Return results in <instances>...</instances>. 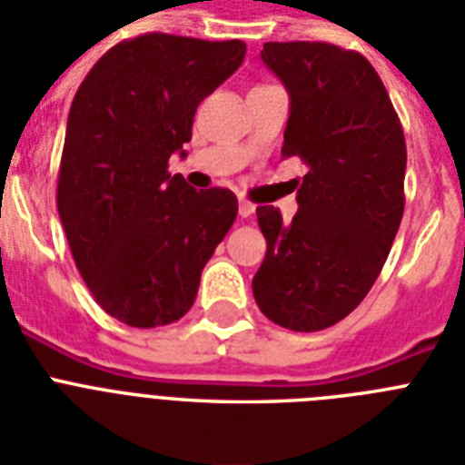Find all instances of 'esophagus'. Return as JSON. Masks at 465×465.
I'll return each instance as SVG.
<instances>
[{"label":"esophagus","instance_id":"1","mask_svg":"<svg viewBox=\"0 0 465 465\" xmlns=\"http://www.w3.org/2000/svg\"><path fill=\"white\" fill-rule=\"evenodd\" d=\"M237 211H240V215H242V218H250V215L254 213V203L247 202V199H240V206H237Z\"/></svg>","mask_w":465,"mask_h":465}]
</instances>
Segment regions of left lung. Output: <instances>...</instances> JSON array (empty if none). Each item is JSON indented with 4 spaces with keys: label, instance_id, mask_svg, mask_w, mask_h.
<instances>
[{
    "label": "left lung",
    "instance_id": "1",
    "mask_svg": "<svg viewBox=\"0 0 465 465\" xmlns=\"http://www.w3.org/2000/svg\"><path fill=\"white\" fill-rule=\"evenodd\" d=\"M263 64L291 93L283 158H300L291 223L259 206L266 256L252 281L259 310L291 331H322L358 307L399 232L406 139L380 74L322 40L266 43Z\"/></svg>",
    "mask_w": 465,
    "mask_h": 465
}]
</instances>
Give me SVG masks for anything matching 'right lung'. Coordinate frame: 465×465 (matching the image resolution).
Here are the masks:
<instances>
[{
    "label": "right lung",
    "instance_id": "obj_1",
    "mask_svg": "<svg viewBox=\"0 0 465 465\" xmlns=\"http://www.w3.org/2000/svg\"><path fill=\"white\" fill-rule=\"evenodd\" d=\"M242 40L143 33L93 64L74 95L57 211L95 302L136 329L173 324L237 215L230 189L189 187L168 161L237 66Z\"/></svg>",
    "mask_w": 465,
    "mask_h": 465
}]
</instances>
